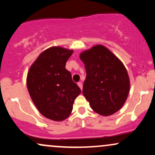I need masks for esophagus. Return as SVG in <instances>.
I'll return each instance as SVG.
<instances>
[{"label":"esophagus","instance_id":"obj_1","mask_svg":"<svg viewBox=\"0 0 155 155\" xmlns=\"http://www.w3.org/2000/svg\"><path fill=\"white\" fill-rule=\"evenodd\" d=\"M78 86L79 87H80V89H81V90H82V87H83V85H82V83L81 82H78Z\"/></svg>","mask_w":155,"mask_h":155}]
</instances>
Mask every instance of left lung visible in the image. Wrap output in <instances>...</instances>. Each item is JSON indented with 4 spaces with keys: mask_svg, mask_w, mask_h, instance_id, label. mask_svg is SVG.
Listing matches in <instances>:
<instances>
[{
    "mask_svg": "<svg viewBox=\"0 0 155 155\" xmlns=\"http://www.w3.org/2000/svg\"><path fill=\"white\" fill-rule=\"evenodd\" d=\"M80 59L87 74L82 92L92 110L104 116L116 113L129 93L130 80L125 67L102 45L83 51Z\"/></svg>",
    "mask_w": 155,
    "mask_h": 155,
    "instance_id": "left-lung-1",
    "label": "left lung"
}]
</instances>
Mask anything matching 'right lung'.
I'll use <instances>...</instances> for the list:
<instances>
[{"instance_id": "1", "label": "right lung", "mask_w": 155, "mask_h": 155, "mask_svg": "<svg viewBox=\"0 0 155 155\" xmlns=\"http://www.w3.org/2000/svg\"><path fill=\"white\" fill-rule=\"evenodd\" d=\"M73 50L53 47L44 51L33 63L27 76L32 101L42 115L63 121L69 117L81 90L72 80L65 63Z\"/></svg>"}]
</instances>
